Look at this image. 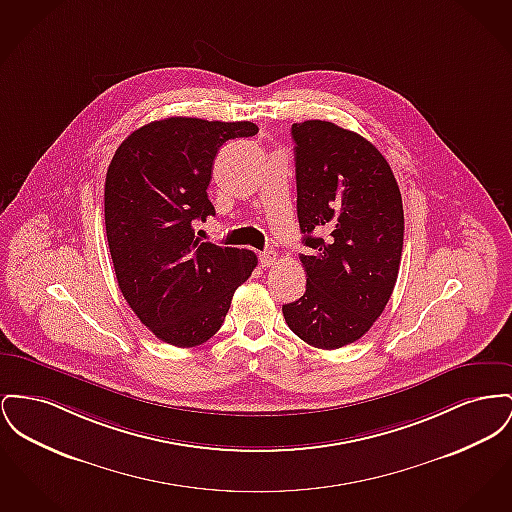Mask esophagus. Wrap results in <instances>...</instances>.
<instances>
[{
  "mask_svg": "<svg viewBox=\"0 0 512 512\" xmlns=\"http://www.w3.org/2000/svg\"><path fill=\"white\" fill-rule=\"evenodd\" d=\"M276 259H278V255H276V251H272V249H267V251L259 253V261H261L263 267H272V265L276 263Z\"/></svg>",
  "mask_w": 512,
  "mask_h": 512,
  "instance_id": "esophagus-1",
  "label": "esophagus"
}]
</instances>
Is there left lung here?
<instances>
[{"mask_svg": "<svg viewBox=\"0 0 512 512\" xmlns=\"http://www.w3.org/2000/svg\"><path fill=\"white\" fill-rule=\"evenodd\" d=\"M305 294L282 305L309 346L356 342L383 313L402 259L404 211L385 156L331 121L292 125Z\"/></svg>", "mask_w": 512, "mask_h": 512, "instance_id": "obj_1", "label": "left lung"}]
</instances>
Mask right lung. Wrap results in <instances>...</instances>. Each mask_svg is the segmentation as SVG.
<instances>
[{"label":"right lung","mask_w":512,"mask_h":512,"mask_svg":"<svg viewBox=\"0 0 512 512\" xmlns=\"http://www.w3.org/2000/svg\"><path fill=\"white\" fill-rule=\"evenodd\" d=\"M251 121L166 118L133 131L114 154L104 218L121 294L156 338L193 348L224 323L257 255L195 236L214 216L207 187L220 147L253 137Z\"/></svg>","instance_id":"right-lung-1"}]
</instances>
